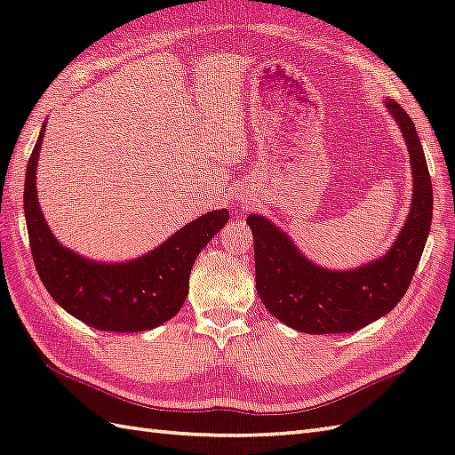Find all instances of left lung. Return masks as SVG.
<instances>
[{"label": "left lung", "instance_id": "left-lung-1", "mask_svg": "<svg viewBox=\"0 0 455 455\" xmlns=\"http://www.w3.org/2000/svg\"><path fill=\"white\" fill-rule=\"evenodd\" d=\"M382 104L402 131L413 177L409 214L382 257L349 270L324 268L305 257L268 218H247L260 301L280 323L305 334H347L390 313L405 295L425 251L432 221V183L425 152L405 109L392 98H384Z\"/></svg>", "mask_w": 455, "mask_h": 455}]
</instances>
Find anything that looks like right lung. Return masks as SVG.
<instances>
[{
	"label": "right lung",
	"instance_id": "1",
	"mask_svg": "<svg viewBox=\"0 0 455 455\" xmlns=\"http://www.w3.org/2000/svg\"><path fill=\"white\" fill-rule=\"evenodd\" d=\"M42 125L25 175V220L40 280L63 311L104 331L152 330L173 318L189 293L191 268L210 239L228 224V208L212 210L177 229L156 249L124 262L86 259L52 234L42 214L36 168Z\"/></svg>",
	"mask_w": 455,
	"mask_h": 455
}]
</instances>
